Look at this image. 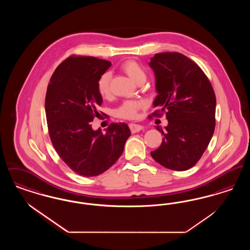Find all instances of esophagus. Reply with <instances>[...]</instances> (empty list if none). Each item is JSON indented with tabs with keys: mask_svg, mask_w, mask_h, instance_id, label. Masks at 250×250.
I'll return each instance as SVG.
<instances>
[{
	"mask_svg": "<svg viewBox=\"0 0 250 250\" xmlns=\"http://www.w3.org/2000/svg\"><path fill=\"white\" fill-rule=\"evenodd\" d=\"M129 128L132 133H138L141 130H143V126L141 125H137V124H130L129 125Z\"/></svg>",
	"mask_w": 250,
	"mask_h": 250,
	"instance_id": "1",
	"label": "esophagus"
}]
</instances>
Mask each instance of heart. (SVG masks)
I'll return each mask as SVG.
<instances>
[{"label":"heart","instance_id":"heart-1","mask_svg":"<svg viewBox=\"0 0 250 250\" xmlns=\"http://www.w3.org/2000/svg\"><path fill=\"white\" fill-rule=\"evenodd\" d=\"M122 70L125 72L131 80L139 83L140 82H145L147 74L143 66L136 61L129 60L125 61L121 65ZM111 79V74L109 72H104L97 81V90L99 95L102 97H107L110 94L109 83ZM144 106L142 101L137 100H126L123 102L120 107L116 109V115L119 118L131 120L136 118L138 111Z\"/></svg>","mask_w":250,"mask_h":250}]
</instances>
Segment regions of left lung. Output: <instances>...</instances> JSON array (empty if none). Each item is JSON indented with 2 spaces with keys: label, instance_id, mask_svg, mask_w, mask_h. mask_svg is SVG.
Listing matches in <instances>:
<instances>
[{
  "label": "left lung",
  "instance_id": "obj_1",
  "mask_svg": "<svg viewBox=\"0 0 250 250\" xmlns=\"http://www.w3.org/2000/svg\"><path fill=\"white\" fill-rule=\"evenodd\" d=\"M157 95L153 115L166 112L167 125L152 157L172 170H187L202 157L215 126V95L201 67L178 52L156 53L149 62Z\"/></svg>",
  "mask_w": 250,
  "mask_h": 250
}]
</instances>
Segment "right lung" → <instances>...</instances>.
I'll return each mask as SVG.
<instances>
[{"label":"right lung","instance_id":"right-lung-1","mask_svg":"<svg viewBox=\"0 0 250 250\" xmlns=\"http://www.w3.org/2000/svg\"><path fill=\"white\" fill-rule=\"evenodd\" d=\"M110 65L106 60L71 56L60 63L48 85L45 110L51 143L63 162L82 176L108 169L130 137L125 123L111 124L106 134L92 127L103 102L97 81Z\"/></svg>","mask_w":250,"mask_h":250}]
</instances>
